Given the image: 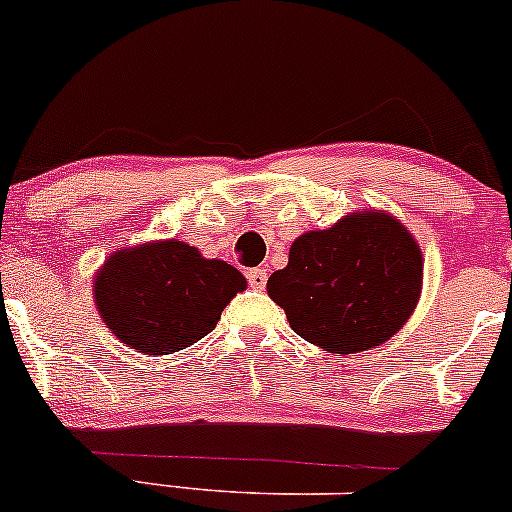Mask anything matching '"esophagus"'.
<instances>
[{
	"label": "esophagus",
	"mask_w": 512,
	"mask_h": 512,
	"mask_svg": "<svg viewBox=\"0 0 512 512\" xmlns=\"http://www.w3.org/2000/svg\"><path fill=\"white\" fill-rule=\"evenodd\" d=\"M248 283L252 291H262L267 286V269H250Z\"/></svg>",
	"instance_id": "1"
}]
</instances>
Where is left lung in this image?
Here are the masks:
<instances>
[{
    "label": "left lung",
    "mask_w": 512,
    "mask_h": 512,
    "mask_svg": "<svg viewBox=\"0 0 512 512\" xmlns=\"http://www.w3.org/2000/svg\"><path fill=\"white\" fill-rule=\"evenodd\" d=\"M422 267L412 233L391 214L367 209L295 238L267 293L295 334L350 355L381 346L408 322L422 293Z\"/></svg>",
    "instance_id": "left-lung-1"
}]
</instances>
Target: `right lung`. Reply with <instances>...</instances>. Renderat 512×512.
<instances>
[{"instance_id":"1","label":"right lung","mask_w":512,"mask_h":512,"mask_svg":"<svg viewBox=\"0 0 512 512\" xmlns=\"http://www.w3.org/2000/svg\"><path fill=\"white\" fill-rule=\"evenodd\" d=\"M245 286L236 267L171 238L112 252L92 288L97 312L121 343L171 355L205 338Z\"/></svg>"}]
</instances>
